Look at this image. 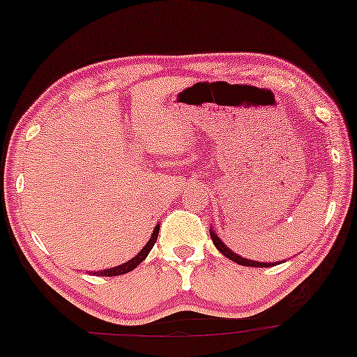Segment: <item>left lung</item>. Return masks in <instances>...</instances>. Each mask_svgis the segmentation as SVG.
Wrapping results in <instances>:
<instances>
[{"mask_svg": "<svg viewBox=\"0 0 357 357\" xmlns=\"http://www.w3.org/2000/svg\"><path fill=\"white\" fill-rule=\"evenodd\" d=\"M211 239H213L214 246H216L218 249H220V252H222V255H225V256L227 257V259L234 261V263H238V264H241V266H251V268H271V266H274L273 263H257V261L244 259V257L238 256V255H234V252L231 251V249H227V248H226V244L222 243L221 239L218 238V236L213 233V231H211Z\"/></svg>", "mask_w": 357, "mask_h": 357, "instance_id": "8db88e82", "label": "left lung"}]
</instances>
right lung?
Wrapping results in <instances>:
<instances>
[{"mask_svg":"<svg viewBox=\"0 0 357 357\" xmlns=\"http://www.w3.org/2000/svg\"><path fill=\"white\" fill-rule=\"evenodd\" d=\"M158 234H160V226L154 227L151 239H149L148 244H146V246L141 249V252H137V255L132 257V259H130V261H128V263H124L121 266H116V268L105 269V271H98V273H94V274H96V276H119V274H126V273L132 271V269H135L137 264H141V261H144L146 256L149 255V251H151V249H153L154 243H156Z\"/></svg>","mask_w":357,"mask_h":357,"instance_id":"1","label":"right lung"}]
</instances>
